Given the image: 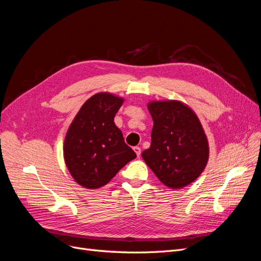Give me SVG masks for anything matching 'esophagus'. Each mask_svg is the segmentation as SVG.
Masks as SVG:
<instances>
[{
    "label": "esophagus",
    "mask_w": 261,
    "mask_h": 261,
    "mask_svg": "<svg viewBox=\"0 0 261 261\" xmlns=\"http://www.w3.org/2000/svg\"><path fill=\"white\" fill-rule=\"evenodd\" d=\"M134 151L136 152L137 156H140V154H141V149H140V147H134Z\"/></svg>",
    "instance_id": "34e87169"
}]
</instances>
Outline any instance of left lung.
I'll use <instances>...</instances> for the list:
<instances>
[{"label": "left lung", "instance_id": "left-lung-1", "mask_svg": "<svg viewBox=\"0 0 261 261\" xmlns=\"http://www.w3.org/2000/svg\"><path fill=\"white\" fill-rule=\"evenodd\" d=\"M151 145L143 152L148 167L171 188L185 187L206 167L209 147L196 114L179 101L150 102Z\"/></svg>", "mask_w": 261, "mask_h": 261}]
</instances>
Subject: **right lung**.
<instances>
[{
    "instance_id": "add662e5",
    "label": "right lung",
    "mask_w": 261,
    "mask_h": 261,
    "mask_svg": "<svg viewBox=\"0 0 261 261\" xmlns=\"http://www.w3.org/2000/svg\"><path fill=\"white\" fill-rule=\"evenodd\" d=\"M122 103L123 99L111 93L94 94L85 102L67 130L65 163L74 179L86 188L105 186L136 158L114 124Z\"/></svg>"
}]
</instances>
